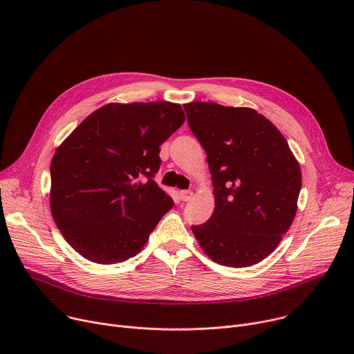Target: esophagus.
Here are the masks:
<instances>
[{
	"mask_svg": "<svg viewBox=\"0 0 354 354\" xmlns=\"http://www.w3.org/2000/svg\"><path fill=\"white\" fill-rule=\"evenodd\" d=\"M192 196H194V192H192V191H180V192H179V198H180V201H183V202L191 201Z\"/></svg>",
	"mask_w": 354,
	"mask_h": 354,
	"instance_id": "1",
	"label": "esophagus"
}]
</instances>
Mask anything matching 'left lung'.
<instances>
[{
	"label": "left lung",
	"mask_w": 354,
	"mask_h": 354,
	"mask_svg": "<svg viewBox=\"0 0 354 354\" xmlns=\"http://www.w3.org/2000/svg\"><path fill=\"white\" fill-rule=\"evenodd\" d=\"M207 152L215 208L192 227L201 248L221 266L250 267L267 258L294 221L300 163L286 138L251 107L183 104Z\"/></svg>",
	"instance_id": "8db88e82"
}]
</instances>
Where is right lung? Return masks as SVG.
Instances as JSON below:
<instances>
[{"label": "right lung", "mask_w": 354, "mask_h": 354, "mask_svg": "<svg viewBox=\"0 0 354 354\" xmlns=\"http://www.w3.org/2000/svg\"><path fill=\"white\" fill-rule=\"evenodd\" d=\"M183 122L178 103H109L64 139L50 166V208L74 251L104 266L140 252L174 207L152 178L160 145Z\"/></svg>", "instance_id": "add662e5"}]
</instances>
